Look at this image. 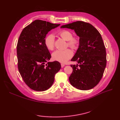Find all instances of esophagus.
Instances as JSON below:
<instances>
[{
  "mask_svg": "<svg viewBox=\"0 0 120 120\" xmlns=\"http://www.w3.org/2000/svg\"><path fill=\"white\" fill-rule=\"evenodd\" d=\"M61 68H63L65 66V64H63V63H61Z\"/></svg>",
  "mask_w": 120,
  "mask_h": 120,
  "instance_id": "esophagus-1",
  "label": "esophagus"
}]
</instances>
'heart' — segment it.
Instances as JSON below:
<instances>
[{"label": "heart", "mask_w": 120, "mask_h": 120, "mask_svg": "<svg viewBox=\"0 0 120 120\" xmlns=\"http://www.w3.org/2000/svg\"><path fill=\"white\" fill-rule=\"evenodd\" d=\"M58 35L63 39L67 41V46L75 49L79 44V39L78 37H73L72 33L67 30H63L58 33ZM45 46L48 50H52L55 47V37L53 35L50 34L47 35L44 40ZM73 53L70 49L63 50H57L52 54L53 60L61 63H65L72 57Z\"/></svg>", "instance_id": "1"}]
</instances>
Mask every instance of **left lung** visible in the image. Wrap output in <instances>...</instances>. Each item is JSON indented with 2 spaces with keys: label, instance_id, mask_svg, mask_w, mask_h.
Instances as JSON below:
<instances>
[{
  "label": "left lung",
  "instance_id": "8db88e82",
  "mask_svg": "<svg viewBox=\"0 0 120 120\" xmlns=\"http://www.w3.org/2000/svg\"><path fill=\"white\" fill-rule=\"evenodd\" d=\"M61 28L74 29L79 37V46L71 59L78 64L71 65L73 72L69 81L81 90L93 88L99 83L105 71L107 59L106 48L100 33L88 22L77 21Z\"/></svg>",
  "mask_w": 120,
  "mask_h": 120
}]
</instances>
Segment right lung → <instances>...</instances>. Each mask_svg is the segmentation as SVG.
Returning a JSON list of instances; mask_svg holds the SVG:
<instances>
[{
  "label": "right lung",
  "instance_id": "right-lung-1",
  "mask_svg": "<svg viewBox=\"0 0 120 120\" xmlns=\"http://www.w3.org/2000/svg\"><path fill=\"white\" fill-rule=\"evenodd\" d=\"M60 24L37 19L22 30L17 44L18 69L25 83L37 91H44L53 83L55 75L61 68L51 58L44 40L47 33Z\"/></svg>",
  "mask_w": 120,
  "mask_h": 120
}]
</instances>
